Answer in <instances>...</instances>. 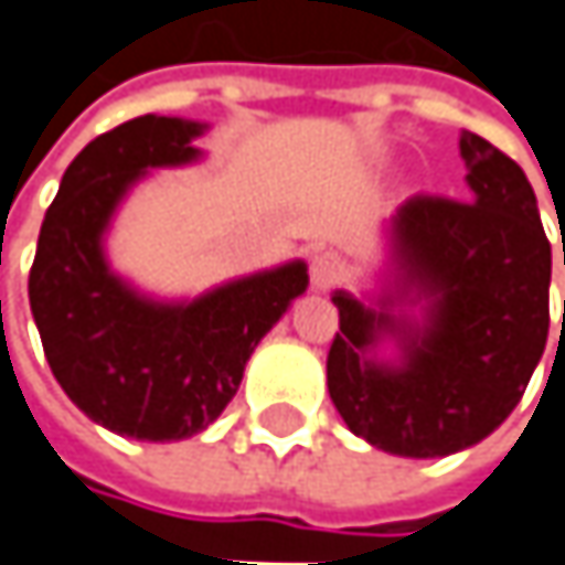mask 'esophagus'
Here are the masks:
<instances>
[{
	"mask_svg": "<svg viewBox=\"0 0 565 565\" xmlns=\"http://www.w3.org/2000/svg\"><path fill=\"white\" fill-rule=\"evenodd\" d=\"M310 281L317 290H330L342 281V258L335 252H317L310 262Z\"/></svg>",
	"mask_w": 565,
	"mask_h": 565,
	"instance_id": "obj_1",
	"label": "esophagus"
}]
</instances>
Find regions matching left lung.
I'll list each match as a JSON object with an SVG mask.
<instances>
[{
    "instance_id": "8db88e82",
    "label": "left lung",
    "mask_w": 565,
    "mask_h": 565,
    "mask_svg": "<svg viewBox=\"0 0 565 565\" xmlns=\"http://www.w3.org/2000/svg\"><path fill=\"white\" fill-rule=\"evenodd\" d=\"M469 200L417 193L391 216L394 290L365 307L335 290L327 355L335 411L372 446L434 459L476 446L518 407L550 333V242L524 171L462 131ZM565 265V245H563ZM422 303V320L393 313ZM394 338L398 362L371 359Z\"/></svg>"
}]
</instances>
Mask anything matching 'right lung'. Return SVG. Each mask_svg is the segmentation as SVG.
I'll list each match as a JSON object with an SVG mask.
<instances>
[{"instance_id":"1","label":"right lung","mask_w":565,"mask_h":565,"mask_svg":"<svg viewBox=\"0 0 565 565\" xmlns=\"http://www.w3.org/2000/svg\"><path fill=\"white\" fill-rule=\"evenodd\" d=\"M206 126L138 116L93 138L44 213L28 300L57 385L99 427L168 443L206 430L235 397L245 362L294 297L307 265L287 262L164 303L113 275L103 235L122 196L151 168L200 158Z\"/></svg>"}]
</instances>
